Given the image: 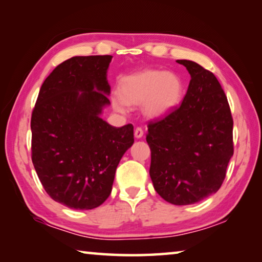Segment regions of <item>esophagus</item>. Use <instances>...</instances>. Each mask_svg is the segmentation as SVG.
Masks as SVG:
<instances>
[{"label": "esophagus", "mask_w": 262, "mask_h": 262, "mask_svg": "<svg viewBox=\"0 0 262 262\" xmlns=\"http://www.w3.org/2000/svg\"><path fill=\"white\" fill-rule=\"evenodd\" d=\"M134 135H135L136 139H141V137L143 136V129H142V128H140V127H137L136 129L134 130Z\"/></svg>", "instance_id": "esophagus-1"}]
</instances>
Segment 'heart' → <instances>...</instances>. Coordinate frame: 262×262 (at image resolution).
<instances>
[{
	"instance_id": "heart-1",
	"label": "heart",
	"mask_w": 262,
	"mask_h": 262,
	"mask_svg": "<svg viewBox=\"0 0 262 262\" xmlns=\"http://www.w3.org/2000/svg\"><path fill=\"white\" fill-rule=\"evenodd\" d=\"M183 83L177 75L162 70L148 69L121 79L119 94L112 96L113 108L119 113L128 112V105H142L148 118H162L180 103Z\"/></svg>"
}]
</instances>
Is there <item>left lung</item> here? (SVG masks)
Segmentation results:
<instances>
[{
	"label": "left lung",
	"mask_w": 262,
	"mask_h": 262,
	"mask_svg": "<svg viewBox=\"0 0 262 262\" xmlns=\"http://www.w3.org/2000/svg\"><path fill=\"white\" fill-rule=\"evenodd\" d=\"M190 82L179 107L148 125L150 178L164 200L193 205L216 193L233 155V120L215 75L196 62L177 60Z\"/></svg>",
	"instance_id": "1"
}]
</instances>
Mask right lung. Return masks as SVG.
Here are the masks:
<instances>
[{"instance_id":"obj_1","label":"right lung","mask_w":262,"mask_h":262,"mask_svg":"<svg viewBox=\"0 0 262 262\" xmlns=\"http://www.w3.org/2000/svg\"><path fill=\"white\" fill-rule=\"evenodd\" d=\"M111 55L74 56L42 83L31 118L32 163L53 200L72 209L99 207L118 164L134 143V127L101 119L110 105Z\"/></svg>"}]
</instances>
